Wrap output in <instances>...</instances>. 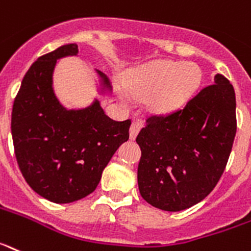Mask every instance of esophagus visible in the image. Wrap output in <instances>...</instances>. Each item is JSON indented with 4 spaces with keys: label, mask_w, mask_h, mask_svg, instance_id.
<instances>
[{
    "label": "esophagus",
    "mask_w": 251,
    "mask_h": 251,
    "mask_svg": "<svg viewBox=\"0 0 251 251\" xmlns=\"http://www.w3.org/2000/svg\"><path fill=\"white\" fill-rule=\"evenodd\" d=\"M142 128V123L140 121H133L132 124H130V128H129V136H130V140H134L138 134V132L141 130Z\"/></svg>",
    "instance_id": "34e87169"
}]
</instances>
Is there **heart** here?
I'll return each instance as SVG.
<instances>
[{
  "label": "heart",
  "instance_id": "heart-1",
  "mask_svg": "<svg viewBox=\"0 0 251 251\" xmlns=\"http://www.w3.org/2000/svg\"><path fill=\"white\" fill-rule=\"evenodd\" d=\"M202 81V71L194 63L161 61L129 71L124 77V87L118 86L123 101L129 102L132 96L146 98L156 110L177 108L192 95Z\"/></svg>",
  "mask_w": 251,
  "mask_h": 251
}]
</instances>
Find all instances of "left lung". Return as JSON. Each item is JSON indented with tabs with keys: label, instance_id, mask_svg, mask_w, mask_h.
Wrapping results in <instances>:
<instances>
[{
	"label": "left lung",
	"instance_id": "8db88e82",
	"mask_svg": "<svg viewBox=\"0 0 251 251\" xmlns=\"http://www.w3.org/2000/svg\"><path fill=\"white\" fill-rule=\"evenodd\" d=\"M236 128L235 90L222 75H216L215 83L202 87L183 108L150 115L136 138L142 198L170 212L203 201L224 174Z\"/></svg>",
	"mask_w": 251,
	"mask_h": 251
}]
</instances>
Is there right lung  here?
Masks as SVG:
<instances>
[{
  "instance_id": "add662e5",
  "label": "right lung",
  "mask_w": 251,
  "mask_h": 251,
  "mask_svg": "<svg viewBox=\"0 0 251 251\" xmlns=\"http://www.w3.org/2000/svg\"><path fill=\"white\" fill-rule=\"evenodd\" d=\"M77 52L76 44H66L36 59L12 106L11 133L21 174L34 192L54 203L93 193L111 156L129 138L130 119L113 121L98 100L83 110H67L57 100L52 87L57 59ZM99 75L109 86L108 77Z\"/></svg>"
}]
</instances>
